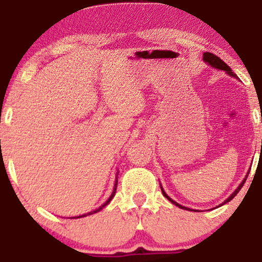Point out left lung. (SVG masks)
<instances>
[{"label": "left lung", "instance_id": "left-lung-1", "mask_svg": "<svg viewBox=\"0 0 262 262\" xmlns=\"http://www.w3.org/2000/svg\"><path fill=\"white\" fill-rule=\"evenodd\" d=\"M203 60H204V61L207 62V64L212 66V68L219 69V70H223V71H225V73H227L228 75H229V76H231V77H235V79H237L236 75L234 74L233 71H231V69L229 68V66H228L227 64H225V62H224L223 60H222L221 58H218L217 55H214V54H212V53H204V54H203ZM248 175H249V172H248ZM248 175H246V177H248ZM246 177H245L244 180H243V182L240 183L239 187H237V188L235 189V191H234L233 193H231V196H230V197H228L227 200H225L224 202L222 203V206H223V204H225V203H228V202H229V201H231V200H233L234 197L236 196L237 192H239L240 189H242L243 186H244V183H245V181H246ZM161 191H162V194H164V196L166 197L167 200H169L171 203H173V204H175V206L179 207V208H182V209H188L187 207H183V206H181V204H179L177 202H175V201H173V200H171V198L166 194V192H165L164 189H162V187H161ZM189 210H192V209H189Z\"/></svg>", "mask_w": 262, "mask_h": 262}]
</instances>
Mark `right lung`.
Here are the masks:
<instances>
[{
  "label": "right lung",
  "instance_id": "obj_1",
  "mask_svg": "<svg viewBox=\"0 0 262 262\" xmlns=\"http://www.w3.org/2000/svg\"><path fill=\"white\" fill-rule=\"evenodd\" d=\"M118 176V175H117ZM118 179H116V183H114V188H113V192H112V194H111V197L108 198V200L106 201V202H104L103 204H102V206L100 207V208H97V209H95V210H92V212H90V213H87V215H90V214H93V213H97V212H100V210L103 208V207H106L108 203L111 202V200H112V198L114 197V194H116V189H117V185H118ZM81 217H86V214H83V215H79V217H75V218H81Z\"/></svg>",
  "mask_w": 262,
  "mask_h": 262
}]
</instances>
